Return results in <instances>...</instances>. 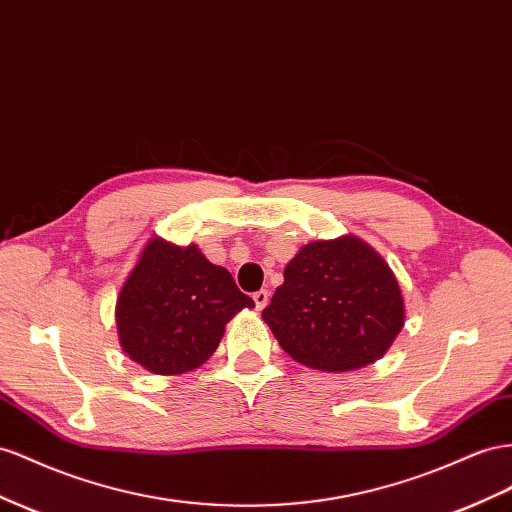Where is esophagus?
I'll list each match as a JSON object with an SVG mask.
<instances>
[{"label": "esophagus", "mask_w": 512, "mask_h": 512, "mask_svg": "<svg viewBox=\"0 0 512 512\" xmlns=\"http://www.w3.org/2000/svg\"><path fill=\"white\" fill-rule=\"evenodd\" d=\"M254 303H256V310H265V306L269 303L267 290H258V293H254Z\"/></svg>", "instance_id": "1"}]
</instances>
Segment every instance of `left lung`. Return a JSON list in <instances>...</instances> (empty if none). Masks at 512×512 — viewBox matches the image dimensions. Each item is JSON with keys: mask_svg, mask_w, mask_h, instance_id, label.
Here are the masks:
<instances>
[{"mask_svg": "<svg viewBox=\"0 0 512 512\" xmlns=\"http://www.w3.org/2000/svg\"><path fill=\"white\" fill-rule=\"evenodd\" d=\"M262 319L295 362L347 372L375 364L405 325L403 290L355 234L310 241L284 269Z\"/></svg>", "mask_w": 512, "mask_h": 512, "instance_id": "obj_1", "label": "left lung"}]
</instances>
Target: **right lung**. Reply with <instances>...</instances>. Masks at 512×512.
Segmentation results:
<instances>
[{"label":"right lung","mask_w":512,"mask_h":512,"mask_svg":"<svg viewBox=\"0 0 512 512\" xmlns=\"http://www.w3.org/2000/svg\"><path fill=\"white\" fill-rule=\"evenodd\" d=\"M245 308L254 301L196 243L153 237L118 293V340L153 375H185L215 353L226 323Z\"/></svg>","instance_id":"obj_1"}]
</instances>
